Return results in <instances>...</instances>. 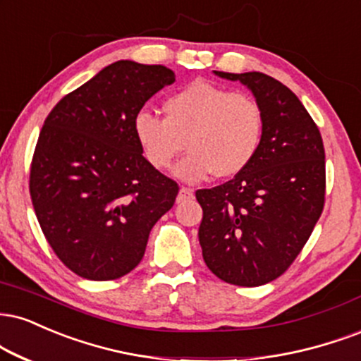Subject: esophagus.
I'll list each match as a JSON object with an SVG mask.
<instances>
[{
	"label": "esophagus",
	"mask_w": 361,
	"mask_h": 361,
	"mask_svg": "<svg viewBox=\"0 0 361 361\" xmlns=\"http://www.w3.org/2000/svg\"><path fill=\"white\" fill-rule=\"evenodd\" d=\"M195 198V193L192 188H186V186H181L180 188V193H178L176 197V202L178 203H183V202H188V200H193Z\"/></svg>",
	"instance_id": "34e87169"
}]
</instances>
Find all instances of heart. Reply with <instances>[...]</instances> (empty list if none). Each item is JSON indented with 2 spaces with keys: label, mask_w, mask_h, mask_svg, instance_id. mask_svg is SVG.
Segmentation results:
<instances>
[{
  "label": "heart",
  "mask_w": 361,
  "mask_h": 361,
  "mask_svg": "<svg viewBox=\"0 0 361 361\" xmlns=\"http://www.w3.org/2000/svg\"><path fill=\"white\" fill-rule=\"evenodd\" d=\"M164 117L141 111L134 117V136L151 166L164 171L178 154L175 175L188 183L216 175L242 173L257 156L266 116L252 94L210 82H192L163 104Z\"/></svg>",
  "instance_id": "heart-1"
}]
</instances>
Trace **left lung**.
Masks as SVG:
<instances>
[{
  "instance_id": "1",
  "label": "left lung",
  "mask_w": 361,
  "mask_h": 361,
  "mask_svg": "<svg viewBox=\"0 0 361 361\" xmlns=\"http://www.w3.org/2000/svg\"><path fill=\"white\" fill-rule=\"evenodd\" d=\"M240 80L264 109L257 156L227 183L197 192L203 260L228 284L255 288L284 274L324 207L326 164L319 129L293 90L260 72H216Z\"/></svg>"
}]
</instances>
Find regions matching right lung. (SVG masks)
Masks as SVG:
<instances>
[{"mask_svg":"<svg viewBox=\"0 0 361 361\" xmlns=\"http://www.w3.org/2000/svg\"><path fill=\"white\" fill-rule=\"evenodd\" d=\"M175 82L163 65L119 60L59 101L30 166V197L56 257L90 281L119 279L145 255L178 183L142 156L134 117Z\"/></svg>","mask_w":361,"mask_h":361,"instance_id":"right-lung-1","label":"right lung"}]
</instances>
